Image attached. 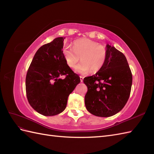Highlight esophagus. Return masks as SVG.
<instances>
[{
  "label": "esophagus",
  "instance_id": "34e87169",
  "mask_svg": "<svg viewBox=\"0 0 154 154\" xmlns=\"http://www.w3.org/2000/svg\"><path fill=\"white\" fill-rule=\"evenodd\" d=\"M80 81H81V82H82L83 81V77L82 76H80Z\"/></svg>",
  "mask_w": 154,
  "mask_h": 154
}]
</instances>
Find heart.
Returning <instances> with one entry per match:
<instances>
[{
  "instance_id": "obj_1",
  "label": "heart",
  "mask_w": 154,
  "mask_h": 154,
  "mask_svg": "<svg viewBox=\"0 0 154 154\" xmlns=\"http://www.w3.org/2000/svg\"><path fill=\"white\" fill-rule=\"evenodd\" d=\"M63 54L68 66L74 68L79 60L81 63L76 68V72L85 74L90 71L96 72L103 67L107 58V51L105 46L89 39L76 40L73 47L65 45Z\"/></svg>"
}]
</instances>
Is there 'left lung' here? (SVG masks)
Returning <instances> with one entry per match:
<instances>
[{"instance_id": "obj_1", "label": "left lung", "mask_w": 154, "mask_h": 154, "mask_svg": "<svg viewBox=\"0 0 154 154\" xmlns=\"http://www.w3.org/2000/svg\"><path fill=\"white\" fill-rule=\"evenodd\" d=\"M107 58L103 67L95 74L85 77L87 110L99 117H110L125 106L129 98L132 74L125 56L107 44Z\"/></svg>"}]
</instances>
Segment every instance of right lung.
<instances>
[{"mask_svg": "<svg viewBox=\"0 0 154 154\" xmlns=\"http://www.w3.org/2000/svg\"><path fill=\"white\" fill-rule=\"evenodd\" d=\"M63 37L44 44L36 51L26 78L27 100L32 108L45 116L57 115L66 108L69 94L80 78L67 64ZM64 75L65 78L61 77Z\"/></svg>", "mask_w": 154, "mask_h": 154, "instance_id": "obj_1", "label": "right lung"}]
</instances>
